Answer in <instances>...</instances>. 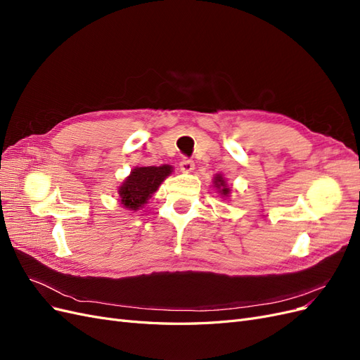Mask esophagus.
Returning <instances> with one entry per match:
<instances>
[{
  "label": "esophagus",
  "instance_id": "1",
  "mask_svg": "<svg viewBox=\"0 0 360 360\" xmlns=\"http://www.w3.org/2000/svg\"><path fill=\"white\" fill-rule=\"evenodd\" d=\"M193 168H195V163H193V160H192V159H189V158H183V159L180 160V169H181V171H184V172H191V171H193Z\"/></svg>",
  "mask_w": 360,
  "mask_h": 360
}]
</instances>
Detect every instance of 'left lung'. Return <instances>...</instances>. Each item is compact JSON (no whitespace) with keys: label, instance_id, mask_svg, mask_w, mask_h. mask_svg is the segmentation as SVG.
<instances>
[{"label":"left lung","instance_id":"left-lung-1","mask_svg":"<svg viewBox=\"0 0 360 360\" xmlns=\"http://www.w3.org/2000/svg\"><path fill=\"white\" fill-rule=\"evenodd\" d=\"M214 184H216V188H221V193L222 195H226L228 192H230V189H228V186L225 184V180L222 179V176H216L214 177Z\"/></svg>","mask_w":360,"mask_h":360}]
</instances>
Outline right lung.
<instances>
[{
	"instance_id": "obj_1",
	"label": "right lung",
	"mask_w": 360,
	"mask_h": 360,
	"mask_svg": "<svg viewBox=\"0 0 360 360\" xmlns=\"http://www.w3.org/2000/svg\"><path fill=\"white\" fill-rule=\"evenodd\" d=\"M171 171L169 165L135 168L118 191L123 207L129 210H136L138 207L144 205Z\"/></svg>"
}]
</instances>
